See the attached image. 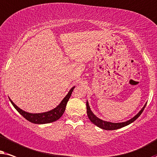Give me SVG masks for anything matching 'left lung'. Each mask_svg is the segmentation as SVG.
Listing matches in <instances>:
<instances>
[{"instance_id": "obj_1", "label": "left lung", "mask_w": 157, "mask_h": 157, "mask_svg": "<svg viewBox=\"0 0 157 157\" xmlns=\"http://www.w3.org/2000/svg\"><path fill=\"white\" fill-rule=\"evenodd\" d=\"M86 105H87V116H88L89 119L90 120V121L92 123H93V124H94L95 125V126H98L100 128L104 129V130H116V129H118V128H122V127L128 126V124H131V123H133V121L136 120V119L140 116V115L142 113V112L144 111V108H145L146 105H147V103L145 104V105L144 106L143 108H142V109L139 112V113H138L137 115H136V116L133 117V118L130 119L129 121H126V122L116 123H116L108 122V121H103V120H101V119L98 118V117L95 116V115L93 114V113L91 111L88 102H87V101L86 103Z\"/></svg>"}]
</instances>
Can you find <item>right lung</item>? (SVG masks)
Returning a JSON list of instances; mask_svg holds the SVG:
<instances>
[{
  "mask_svg": "<svg viewBox=\"0 0 157 157\" xmlns=\"http://www.w3.org/2000/svg\"><path fill=\"white\" fill-rule=\"evenodd\" d=\"M74 88L75 87L71 88L67 95L64 97V99L62 100V102L57 108H54L53 110H49L48 112L41 113H27L18 108L17 105L13 103V101L10 99V101L12 103V105H13V107L17 110V111L22 116H24L26 120L30 121V122L36 124H49V123L54 122V121H56L58 119H59L60 117L63 115L64 110H65L67 103L68 100L70 99L71 95H72Z\"/></svg>",
  "mask_w": 157,
  "mask_h": 157,
  "instance_id": "add662e5",
  "label": "right lung"
}]
</instances>
